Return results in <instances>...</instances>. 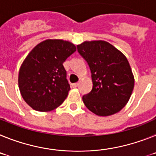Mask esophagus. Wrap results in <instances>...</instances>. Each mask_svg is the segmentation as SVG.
<instances>
[{"label": "esophagus", "instance_id": "1", "mask_svg": "<svg viewBox=\"0 0 156 156\" xmlns=\"http://www.w3.org/2000/svg\"><path fill=\"white\" fill-rule=\"evenodd\" d=\"M78 85H79V83H73L72 86H73V87H78Z\"/></svg>", "mask_w": 156, "mask_h": 156}]
</instances>
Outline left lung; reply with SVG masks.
Here are the masks:
<instances>
[{"label":"left lung","mask_w":156,"mask_h":156,"mask_svg":"<svg viewBox=\"0 0 156 156\" xmlns=\"http://www.w3.org/2000/svg\"><path fill=\"white\" fill-rule=\"evenodd\" d=\"M76 47L91 72L93 87L83 96L87 108L100 116L120 111L128 102L134 86L126 56L104 41H85Z\"/></svg>","instance_id":"8db88e82"}]
</instances>
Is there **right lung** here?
<instances>
[{
	"instance_id": "add662e5",
	"label": "right lung",
	"mask_w": 156,
	"mask_h": 156,
	"mask_svg": "<svg viewBox=\"0 0 156 156\" xmlns=\"http://www.w3.org/2000/svg\"><path fill=\"white\" fill-rule=\"evenodd\" d=\"M76 50L69 41L46 40L29 53L19 69V87L32 108L48 112L62 104L70 90L63 62Z\"/></svg>"
}]
</instances>
